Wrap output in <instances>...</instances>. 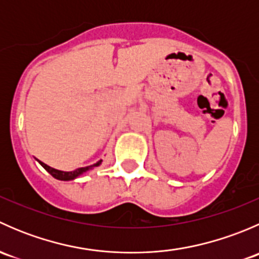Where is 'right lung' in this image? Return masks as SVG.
<instances>
[{"label": "right lung", "mask_w": 259, "mask_h": 259, "mask_svg": "<svg viewBox=\"0 0 259 259\" xmlns=\"http://www.w3.org/2000/svg\"><path fill=\"white\" fill-rule=\"evenodd\" d=\"M37 161L41 164V165L44 166V168L46 169V170L49 171L50 174H51L52 177H54V178H56V179H59V180H72V179L77 178V177L81 176V174H82V173H85V171L90 170V169L95 168V166H99L103 160H99L98 163L93 164V165H90V166H85V168H77V169H75V170H72V171L57 170V169H54V168H51V166L46 165V164L42 163V161H40V160H37Z\"/></svg>", "instance_id": "right-lung-1"}]
</instances>
